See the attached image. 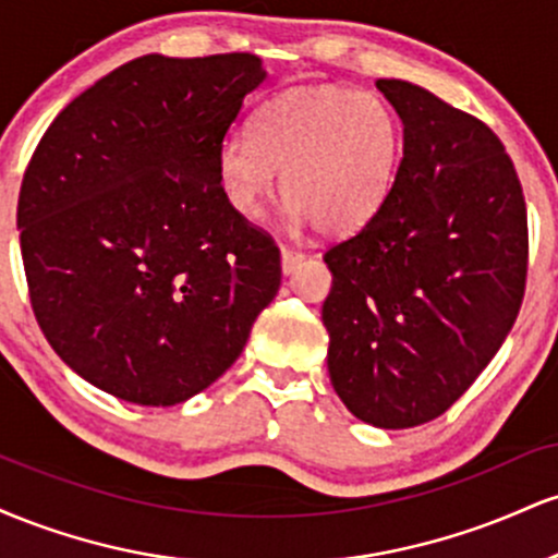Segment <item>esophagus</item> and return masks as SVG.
<instances>
[{"label":"esophagus","mask_w":558,"mask_h":558,"mask_svg":"<svg viewBox=\"0 0 558 558\" xmlns=\"http://www.w3.org/2000/svg\"><path fill=\"white\" fill-rule=\"evenodd\" d=\"M304 262V252L293 246H280V267H283L286 275H291L296 267Z\"/></svg>","instance_id":"1"}]
</instances>
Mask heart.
Wrapping results in <instances>:
<instances>
[{
    "instance_id": "heart-1",
    "label": "heart",
    "mask_w": 558,
    "mask_h": 558,
    "mask_svg": "<svg viewBox=\"0 0 558 558\" xmlns=\"http://www.w3.org/2000/svg\"><path fill=\"white\" fill-rule=\"evenodd\" d=\"M401 155V118L380 94L293 88L254 114L252 138L222 141L217 181L235 213L257 220L283 172V198L296 220L349 235L388 202Z\"/></svg>"
}]
</instances>
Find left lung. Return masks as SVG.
I'll return each instance as SVG.
<instances>
[{"mask_svg":"<svg viewBox=\"0 0 558 558\" xmlns=\"http://www.w3.org/2000/svg\"><path fill=\"white\" fill-rule=\"evenodd\" d=\"M403 123L388 202L325 252L328 373L354 417L403 430L446 412L501 349L527 278V209L504 144L409 81L380 78Z\"/></svg>","mask_w":558,"mask_h":558,"instance_id":"left-lung-1","label":"left lung"}]
</instances>
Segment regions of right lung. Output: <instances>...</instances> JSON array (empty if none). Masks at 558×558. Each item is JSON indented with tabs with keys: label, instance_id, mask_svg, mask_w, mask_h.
<instances>
[{
	"label": "right lung",
	"instance_id": "right-lung-1",
	"mask_svg": "<svg viewBox=\"0 0 558 558\" xmlns=\"http://www.w3.org/2000/svg\"><path fill=\"white\" fill-rule=\"evenodd\" d=\"M257 54H146L38 141L17 198L38 328L92 386L172 407L241 356L280 248L222 196L217 151L265 81Z\"/></svg>",
	"mask_w": 558,
	"mask_h": 558
}]
</instances>
